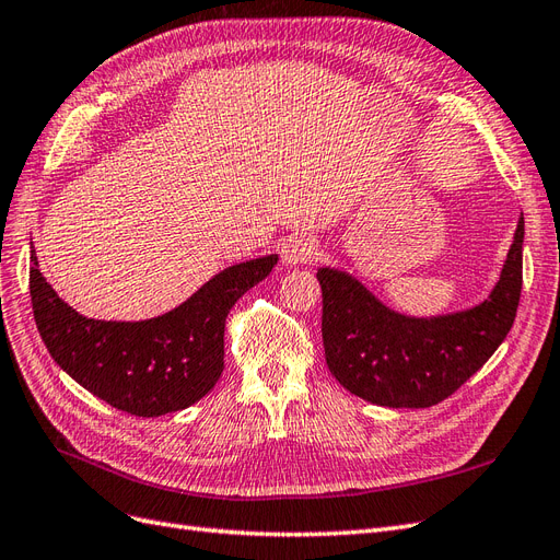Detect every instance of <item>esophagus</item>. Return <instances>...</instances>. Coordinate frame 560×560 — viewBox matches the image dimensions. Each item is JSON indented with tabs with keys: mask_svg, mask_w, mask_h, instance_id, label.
Instances as JSON below:
<instances>
[{
	"mask_svg": "<svg viewBox=\"0 0 560 560\" xmlns=\"http://www.w3.org/2000/svg\"><path fill=\"white\" fill-rule=\"evenodd\" d=\"M317 257V243L308 235H294L284 243L282 247V261L287 266H299V264H311Z\"/></svg>",
	"mask_w": 560,
	"mask_h": 560,
	"instance_id": "esophagus-1",
	"label": "esophagus"
}]
</instances>
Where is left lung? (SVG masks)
Masks as SVG:
<instances>
[{
  "mask_svg": "<svg viewBox=\"0 0 560 560\" xmlns=\"http://www.w3.org/2000/svg\"><path fill=\"white\" fill-rule=\"evenodd\" d=\"M322 341L336 381L389 409H428L451 397L510 334L523 284V217L490 296L463 313L389 311L343 270L319 268Z\"/></svg>",
  "mask_w": 560,
  "mask_h": 560,
  "instance_id": "obj_1",
  "label": "left lung"
}]
</instances>
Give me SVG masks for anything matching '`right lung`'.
<instances>
[{"label": "right lung", "instance_id": "right-lung-1", "mask_svg": "<svg viewBox=\"0 0 560 560\" xmlns=\"http://www.w3.org/2000/svg\"><path fill=\"white\" fill-rule=\"evenodd\" d=\"M30 296L50 358L81 387L118 411L156 418L206 397L224 371L226 315L278 264L276 254L235 264L175 311L142 322L79 315L39 270L35 247Z\"/></svg>", "mask_w": 560, "mask_h": 560}]
</instances>
